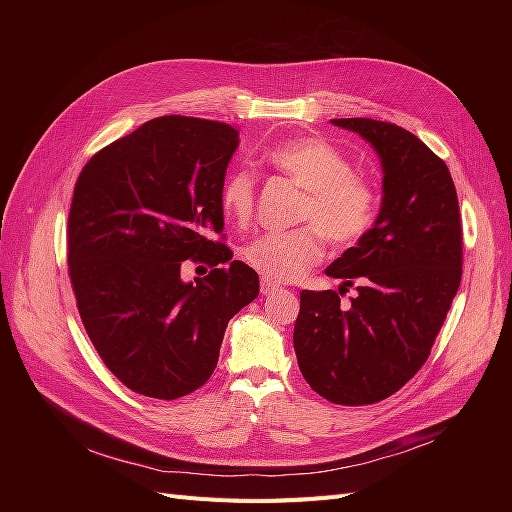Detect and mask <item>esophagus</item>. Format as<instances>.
<instances>
[{"instance_id":"esophagus-1","label":"esophagus","mask_w":512,"mask_h":512,"mask_svg":"<svg viewBox=\"0 0 512 512\" xmlns=\"http://www.w3.org/2000/svg\"><path fill=\"white\" fill-rule=\"evenodd\" d=\"M280 290H282L280 284H275L271 280H265V277H262V280H260V292L265 294V297H269V294H273V292H280Z\"/></svg>"}]
</instances>
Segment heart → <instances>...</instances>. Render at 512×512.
Wrapping results in <instances>:
<instances>
[{
  "mask_svg": "<svg viewBox=\"0 0 512 512\" xmlns=\"http://www.w3.org/2000/svg\"><path fill=\"white\" fill-rule=\"evenodd\" d=\"M267 162L305 192L297 222H307L288 232H262L241 247L245 265L265 280H297L316 265L324 252V237L348 250L361 243L378 218L380 196L367 177L354 173L346 153L322 138H292L275 145ZM256 177L250 170L230 173L220 190V207L232 222L252 218Z\"/></svg>",
  "mask_w": 512,
  "mask_h": 512,
  "instance_id": "heart-1",
  "label": "heart"
}]
</instances>
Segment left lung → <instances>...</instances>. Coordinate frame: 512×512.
Segmentation results:
<instances>
[{
  "label": "left lung",
  "mask_w": 512,
  "mask_h": 512,
  "mask_svg": "<svg viewBox=\"0 0 512 512\" xmlns=\"http://www.w3.org/2000/svg\"><path fill=\"white\" fill-rule=\"evenodd\" d=\"M333 123L378 151L382 207L369 235L327 269L359 294L344 307L342 290H303L292 342L318 395L369 406L429 359L461 282V213L448 166L421 138L367 117Z\"/></svg>",
  "instance_id": "8db88e82"
}]
</instances>
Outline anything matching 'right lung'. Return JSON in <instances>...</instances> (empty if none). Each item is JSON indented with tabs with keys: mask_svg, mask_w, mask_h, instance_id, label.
Segmentation results:
<instances>
[{
	"mask_svg": "<svg viewBox=\"0 0 512 512\" xmlns=\"http://www.w3.org/2000/svg\"><path fill=\"white\" fill-rule=\"evenodd\" d=\"M237 145L228 123L164 115L100 149L76 179L68 215L76 307L104 365L138 395L179 399L200 389L228 320L258 297V273L209 239L224 228L220 190ZM185 259L214 271L185 285Z\"/></svg>",
	"mask_w": 512,
	"mask_h": 512,
	"instance_id": "right-lung-1",
	"label": "right lung"
}]
</instances>
